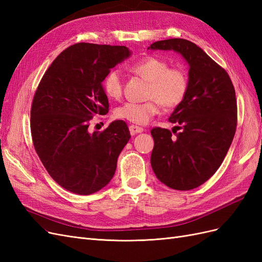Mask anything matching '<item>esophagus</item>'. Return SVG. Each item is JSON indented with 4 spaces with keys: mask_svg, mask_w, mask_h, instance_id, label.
<instances>
[{
    "mask_svg": "<svg viewBox=\"0 0 262 262\" xmlns=\"http://www.w3.org/2000/svg\"><path fill=\"white\" fill-rule=\"evenodd\" d=\"M129 130H130V132H131L132 134H137V133H141V132H143V130H144V129L142 128V126L131 124V125L129 126Z\"/></svg>",
    "mask_w": 262,
    "mask_h": 262,
    "instance_id": "1",
    "label": "esophagus"
}]
</instances>
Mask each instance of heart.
Segmentation results:
<instances>
[{"label": "heart", "instance_id": "heart-1", "mask_svg": "<svg viewBox=\"0 0 262 262\" xmlns=\"http://www.w3.org/2000/svg\"><path fill=\"white\" fill-rule=\"evenodd\" d=\"M132 73L148 82L144 102H125L115 109L114 116L136 124H145L158 113V107L172 109L185 99L189 89L186 71L169 67L168 62L149 55L130 67ZM102 90L108 98L119 99L123 93L122 74L113 69L102 81Z\"/></svg>", "mask_w": 262, "mask_h": 262}]
</instances>
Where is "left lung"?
<instances>
[{"mask_svg": "<svg viewBox=\"0 0 262 262\" xmlns=\"http://www.w3.org/2000/svg\"><path fill=\"white\" fill-rule=\"evenodd\" d=\"M148 49L173 50L189 64L188 93L168 119L177 124L175 137L158 126L150 130V165L164 185L191 190L215 173L232 144L237 125L235 89L226 71L191 41L167 39Z\"/></svg>", "mask_w": 262, "mask_h": 262, "instance_id": "8db88e82", "label": "left lung"}]
</instances>
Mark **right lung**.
<instances>
[{
	"label": "right lung",
	"instance_id": "right-lung-1",
	"mask_svg": "<svg viewBox=\"0 0 262 262\" xmlns=\"http://www.w3.org/2000/svg\"><path fill=\"white\" fill-rule=\"evenodd\" d=\"M130 54L124 46L75 43L54 59L38 85L30 110L34 147L68 191L95 193L115 175L118 156L131 138L128 125L116 120L93 133L89 126L95 116L108 113L106 74Z\"/></svg>",
	"mask_w": 262,
	"mask_h": 262
}]
</instances>
